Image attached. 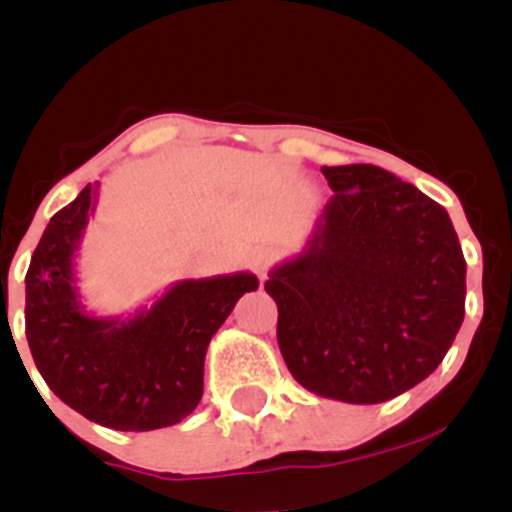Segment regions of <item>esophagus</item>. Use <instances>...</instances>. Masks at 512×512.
Wrapping results in <instances>:
<instances>
[{
  "label": "esophagus",
  "instance_id": "esophagus-1",
  "mask_svg": "<svg viewBox=\"0 0 512 512\" xmlns=\"http://www.w3.org/2000/svg\"><path fill=\"white\" fill-rule=\"evenodd\" d=\"M274 262V252L269 248H257L250 252V267L255 269V274L264 276L269 272V267H272Z\"/></svg>",
  "mask_w": 512,
  "mask_h": 512
}]
</instances>
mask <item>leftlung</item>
<instances>
[{"mask_svg":"<svg viewBox=\"0 0 512 512\" xmlns=\"http://www.w3.org/2000/svg\"><path fill=\"white\" fill-rule=\"evenodd\" d=\"M334 195L269 272L276 339L313 395L378 404L426 380L464 320L467 262L448 211L368 163L322 166Z\"/></svg>","mask_w":512,"mask_h":512,"instance_id":"1","label":"left lung"}]
</instances>
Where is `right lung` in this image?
Returning a JSON list of instances; mask_svg holds the SVG:
<instances>
[{"instance_id":"obj_1","label":"right lung","mask_w":512,"mask_h":512,"mask_svg":"<svg viewBox=\"0 0 512 512\" xmlns=\"http://www.w3.org/2000/svg\"><path fill=\"white\" fill-rule=\"evenodd\" d=\"M98 182L52 216L26 274V339L48 387L93 424L154 431L180 424L204 392V356L255 274L175 281L127 317L88 313L76 286V252Z\"/></svg>"}]
</instances>
